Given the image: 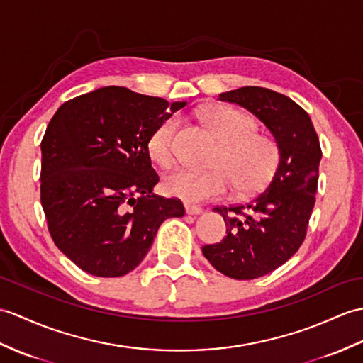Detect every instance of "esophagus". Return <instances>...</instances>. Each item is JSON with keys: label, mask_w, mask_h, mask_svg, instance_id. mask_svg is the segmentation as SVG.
<instances>
[{"label": "esophagus", "mask_w": 363, "mask_h": 363, "mask_svg": "<svg viewBox=\"0 0 363 363\" xmlns=\"http://www.w3.org/2000/svg\"><path fill=\"white\" fill-rule=\"evenodd\" d=\"M184 207H185V212H187V215H199V213H202V208L199 206L190 204V202H185Z\"/></svg>", "instance_id": "obj_1"}]
</instances>
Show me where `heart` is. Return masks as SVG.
I'll return each instance as SVG.
<instances>
[{
	"label": "heart",
	"mask_w": 363,
	"mask_h": 363,
	"mask_svg": "<svg viewBox=\"0 0 363 363\" xmlns=\"http://www.w3.org/2000/svg\"><path fill=\"white\" fill-rule=\"evenodd\" d=\"M202 119L223 142L213 159V168H178L164 179L170 196L187 202H202L224 196L233 185L238 195H254L272 181L280 162V148L274 138L257 133L250 116L232 106L206 109ZM179 117L170 116L159 123L148 139L151 157L161 167H172L178 159L176 136Z\"/></svg>",
	"instance_id": "obj_1"
}]
</instances>
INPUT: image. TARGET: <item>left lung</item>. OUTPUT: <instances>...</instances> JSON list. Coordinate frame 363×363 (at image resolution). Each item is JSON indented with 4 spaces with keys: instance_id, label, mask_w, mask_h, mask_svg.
Here are the masks:
<instances>
[{
    "instance_id": "left-lung-1",
    "label": "left lung",
    "mask_w": 363,
    "mask_h": 363,
    "mask_svg": "<svg viewBox=\"0 0 363 363\" xmlns=\"http://www.w3.org/2000/svg\"><path fill=\"white\" fill-rule=\"evenodd\" d=\"M220 100L255 114L280 148V162L264 191L244 204L213 208L224 218L227 235L202 247L216 271L235 280H254L284 264L305 241L322 148L309 114L280 92L242 86L223 92Z\"/></svg>"
}]
</instances>
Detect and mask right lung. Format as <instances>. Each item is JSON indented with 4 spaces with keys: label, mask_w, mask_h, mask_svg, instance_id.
<instances>
[{
    "label": "right lung",
    "mask_w": 363,
    "mask_h": 363,
    "mask_svg": "<svg viewBox=\"0 0 363 363\" xmlns=\"http://www.w3.org/2000/svg\"><path fill=\"white\" fill-rule=\"evenodd\" d=\"M122 86L100 88L57 109L41 140L40 199L55 246L82 271L122 277L148 254L182 202L151 193L159 176L148 139L184 108Z\"/></svg>",
    "instance_id": "add662e5"
}]
</instances>
